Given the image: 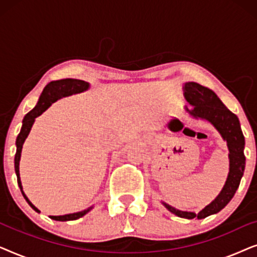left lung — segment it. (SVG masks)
Segmentation results:
<instances>
[{
  "label": "left lung",
  "instance_id": "left-lung-1",
  "mask_svg": "<svg viewBox=\"0 0 257 257\" xmlns=\"http://www.w3.org/2000/svg\"><path fill=\"white\" fill-rule=\"evenodd\" d=\"M184 94L186 100L193 105V110L189 111L187 108L189 113L194 115L195 118H202L212 122L214 127L220 132L222 138L227 142L228 150H229V174H228L226 185L220 194L217 195V198L198 214L182 212V210L175 209L166 203L164 205L171 213L180 217L203 219V217L220 212L233 199L244 171V137L242 135L240 121H238L236 114L228 110L215 92H213L208 87L200 85L198 83L189 82L185 84Z\"/></svg>",
  "mask_w": 257,
  "mask_h": 257
}]
</instances>
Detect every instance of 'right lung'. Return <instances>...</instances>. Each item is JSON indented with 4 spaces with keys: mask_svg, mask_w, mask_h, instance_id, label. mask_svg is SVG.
Returning a JSON list of instances; mask_svg holds the SVG:
<instances>
[{
    "mask_svg": "<svg viewBox=\"0 0 257 257\" xmlns=\"http://www.w3.org/2000/svg\"><path fill=\"white\" fill-rule=\"evenodd\" d=\"M89 89V83L84 82V80L80 79H72V78H66V79H61V80H55V82L49 83L47 86L44 87L43 92H42L40 100L36 106H35L33 110H31L29 113H27L26 117L23 119V125L22 128H21L20 135L17 136L16 139V154H15V172L17 175V184H19L21 191H22V184H21V179H20V159H21V152H22V146L24 140L27 139L28 135H29L31 127H33V124L35 121V118L41 115L43 112L47 110V108L50 106V105L54 103L55 100H57L58 98L61 97H65V96H70V94L73 93H78V92H83ZM22 194L24 196V199L27 200V202L33 207V209L36 210V212H40L36 207H35L33 203H31L28 198L24 194L22 191ZM91 208L83 210V212H78V213H73V214H66V215H61V216H51V219H54L56 221H71V220H77L79 217H82L85 215V214L89 212Z\"/></svg>",
    "mask_w": 257,
    "mask_h": 257,
    "instance_id": "right-lung-1",
    "label": "right lung"
}]
</instances>
